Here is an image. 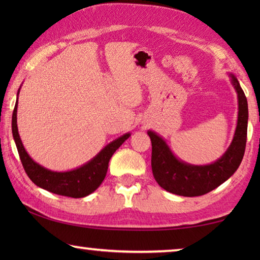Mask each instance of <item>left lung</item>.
Wrapping results in <instances>:
<instances>
[{"label": "left lung", "instance_id": "obj_1", "mask_svg": "<svg viewBox=\"0 0 260 260\" xmlns=\"http://www.w3.org/2000/svg\"><path fill=\"white\" fill-rule=\"evenodd\" d=\"M237 94V124L234 136L223 155L206 165H193L174 155L164 138L148 131L152 144L151 167L153 178L166 191L184 197L201 196L227 181L239 169L244 156L248 132V101L240 82L233 73L228 74Z\"/></svg>", "mask_w": 260, "mask_h": 260}]
</instances>
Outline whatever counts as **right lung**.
<instances>
[{"label": "right lung", "mask_w": 260, "mask_h": 260, "mask_svg": "<svg viewBox=\"0 0 260 260\" xmlns=\"http://www.w3.org/2000/svg\"><path fill=\"white\" fill-rule=\"evenodd\" d=\"M12 113V136H14L17 150H18L21 164L28 178L34 184L45 190L57 193V195L81 199L94 192L103 182L108 172L110 158L118 148L129 138L131 133H126L107 144L98 155L88 160L86 164L70 171H51L34 161L25 150L17 127V108H18V95Z\"/></svg>", "instance_id": "obj_1"}]
</instances>
